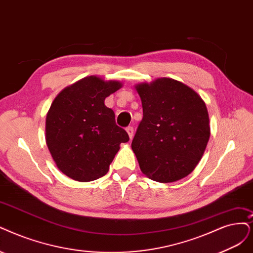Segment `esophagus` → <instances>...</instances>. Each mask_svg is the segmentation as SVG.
<instances>
[{
    "label": "esophagus",
    "mask_w": 253,
    "mask_h": 253,
    "mask_svg": "<svg viewBox=\"0 0 253 253\" xmlns=\"http://www.w3.org/2000/svg\"><path fill=\"white\" fill-rule=\"evenodd\" d=\"M126 131H127V133L129 135V138L132 139V137H133V128L129 126V127L126 128Z\"/></svg>",
    "instance_id": "1"
}]
</instances>
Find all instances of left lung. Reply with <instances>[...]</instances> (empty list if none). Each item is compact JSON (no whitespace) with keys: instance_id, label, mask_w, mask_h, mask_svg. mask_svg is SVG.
Instances as JSON below:
<instances>
[{"instance_id":"obj_1","label":"left lung","mask_w":253,"mask_h":253,"mask_svg":"<svg viewBox=\"0 0 253 253\" xmlns=\"http://www.w3.org/2000/svg\"><path fill=\"white\" fill-rule=\"evenodd\" d=\"M143 120L131 144L141 171L169 183L191 174L208 146L211 126L205 102L193 88L172 78L134 85Z\"/></svg>"}]
</instances>
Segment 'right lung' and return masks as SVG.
I'll list each match as a JSON object with an SVG mask.
<instances>
[{"mask_svg": "<svg viewBox=\"0 0 253 253\" xmlns=\"http://www.w3.org/2000/svg\"><path fill=\"white\" fill-rule=\"evenodd\" d=\"M123 86L118 80L84 77L64 87L45 118V143L53 161L70 178L87 182L104 176L129 136L116 125L105 98Z\"/></svg>", "mask_w": 253, "mask_h": 253, "instance_id": "add662e5", "label": "right lung"}]
</instances>
